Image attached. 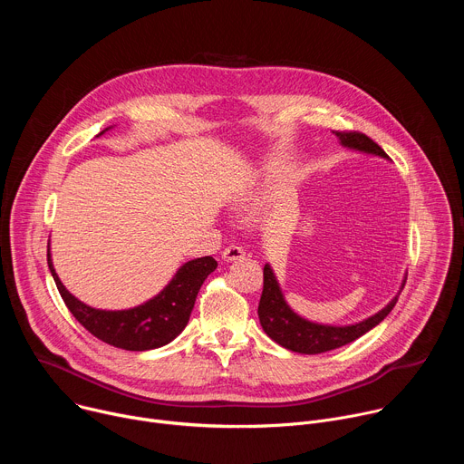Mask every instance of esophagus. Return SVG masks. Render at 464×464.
I'll return each instance as SVG.
<instances>
[{
  "instance_id": "obj_1",
  "label": "esophagus",
  "mask_w": 464,
  "mask_h": 464,
  "mask_svg": "<svg viewBox=\"0 0 464 464\" xmlns=\"http://www.w3.org/2000/svg\"><path fill=\"white\" fill-rule=\"evenodd\" d=\"M244 255H246L244 247H240V246H229V247H226V249H224L222 258H224L226 262H235V260L244 258Z\"/></svg>"
}]
</instances>
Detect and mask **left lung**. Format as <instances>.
<instances>
[{"mask_svg":"<svg viewBox=\"0 0 464 464\" xmlns=\"http://www.w3.org/2000/svg\"><path fill=\"white\" fill-rule=\"evenodd\" d=\"M336 138L340 145L349 150L378 156L389 161V156L365 134H358V131H336ZM404 283H406V277L402 279V285L399 292H396V295L382 310L369 315L367 319L353 324H324V323H315L299 315L288 304L274 268L266 262L264 264V288H262L256 312H258L260 326L264 333H266L274 342L283 345L285 349L299 354H321L326 351L340 349L362 338L363 334L369 333V330L380 324L387 317V314L392 310L396 301H399Z\"/></svg>","mask_w":464,"mask_h":464,"instance_id":"obj_1","label":"left lung"}]
</instances>
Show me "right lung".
Wrapping results in <instances>:
<instances>
[{
	"label": "right lung",
	"mask_w": 464,
	"mask_h": 464,
	"mask_svg": "<svg viewBox=\"0 0 464 464\" xmlns=\"http://www.w3.org/2000/svg\"><path fill=\"white\" fill-rule=\"evenodd\" d=\"M113 126L99 131L106 134ZM47 264L54 285L75 319L101 342L124 351H152L170 343L187 326L194 301L204 281L213 274L218 262L213 256L187 260L176 270L169 285L152 299L124 310L93 308L77 299L65 288L54 272L51 258V240L47 244Z\"/></svg>",
	"instance_id": "obj_1"
}]
</instances>
